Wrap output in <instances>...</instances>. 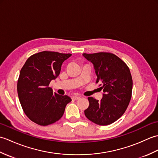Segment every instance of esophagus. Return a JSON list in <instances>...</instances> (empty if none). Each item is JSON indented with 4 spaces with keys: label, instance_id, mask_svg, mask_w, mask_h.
<instances>
[{
    "label": "esophagus",
    "instance_id": "obj_1",
    "mask_svg": "<svg viewBox=\"0 0 158 158\" xmlns=\"http://www.w3.org/2000/svg\"><path fill=\"white\" fill-rule=\"evenodd\" d=\"M72 98H73V100H77L79 99L80 97H79V96H73Z\"/></svg>",
    "mask_w": 158,
    "mask_h": 158
}]
</instances>
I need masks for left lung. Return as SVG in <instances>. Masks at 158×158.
<instances>
[{"instance_id":"8db88e82","label":"left lung","mask_w":158,"mask_h":158,"mask_svg":"<svg viewBox=\"0 0 158 158\" xmlns=\"http://www.w3.org/2000/svg\"><path fill=\"white\" fill-rule=\"evenodd\" d=\"M91 62L104 94L100 101L88 97L89 105L85 115L91 122L100 126L115 122L122 116L128 106L132 91L130 69L119 57L110 53H83Z\"/></svg>"}]
</instances>
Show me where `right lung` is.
<instances>
[{
	"label": "right lung",
	"instance_id": "1",
	"mask_svg": "<svg viewBox=\"0 0 158 158\" xmlns=\"http://www.w3.org/2000/svg\"><path fill=\"white\" fill-rule=\"evenodd\" d=\"M70 53L41 52L29 57L20 70L18 94L25 114L40 126L55 123L62 117L67 104L71 101L68 96L53 92L49 84L60 75L64 60Z\"/></svg>",
	"mask_w": 158,
	"mask_h": 158
}]
</instances>
